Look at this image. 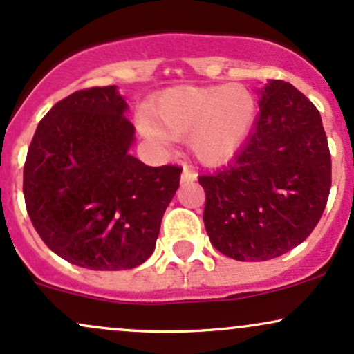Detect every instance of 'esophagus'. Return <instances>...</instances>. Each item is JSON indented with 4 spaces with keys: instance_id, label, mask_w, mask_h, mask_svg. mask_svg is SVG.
Instances as JSON below:
<instances>
[{
    "instance_id": "obj_1",
    "label": "esophagus",
    "mask_w": 354,
    "mask_h": 354,
    "mask_svg": "<svg viewBox=\"0 0 354 354\" xmlns=\"http://www.w3.org/2000/svg\"><path fill=\"white\" fill-rule=\"evenodd\" d=\"M182 182H196L197 180V172L196 170H192L190 167L185 165L184 170H182Z\"/></svg>"
}]
</instances>
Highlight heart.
I'll return each mask as SVG.
<instances>
[{"label":"heart","mask_w":354,"mask_h":354,"mask_svg":"<svg viewBox=\"0 0 354 354\" xmlns=\"http://www.w3.org/2000/svg\"><path fill=\"white\" fill-rule=\"evenodd\" d=\"M256 115L252 93L242 85L177 86L153 106L147 137L165 140L189 135V147L207 165L225 162L239 149Z\"/></svg>","instance_id":"1"}]
</instances>
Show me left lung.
<instances>
[{"label":"left lung","mask_w":354,"mask_h":354,"mask_svg":"<svg viewBox=\"0 0 354 354\" xmlns=\"http://www.w3.org/2000/svg\"><path fill=\"white\" fill-rule=\"evenodd\" d=\"M259 106L232 160L198 176L209 239L236 261H268L299 245L331 189V153L316 106L283 80L264 86Z\"/></svg>","instance_id":"1"}]
</instances>
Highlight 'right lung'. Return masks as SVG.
<instances>
[{"instance_id":"right-lung-1","label":"right lung","mask_w":354,"mask_h":354,"mask_svg":"<svg viewBox=\"0 0 354 354\" xmlns=\"http://www.w3.org/2000/svg\"><path fill=\"white\" fill-rule=\"evenodd\" d=\"M113 85L78 90L41 118L23 170L28 216L43 242L93 271L133 269L152 256L182 167L129 153L135 127Z\"/></svg>"}]
</instances>
